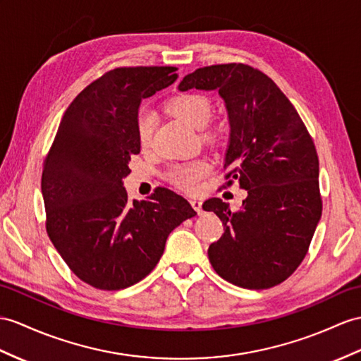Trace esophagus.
Wrapping results in <instances>:
<instances>
[{
  "label": "esophagus",
  "mask_w": 361,
  "mask_h": 361,
  "mask_svg": "<svg viewBox=\"0 0 361 361\" xmlns=\"http://www.w3.org/2000/svg\"><path fill=\"white\" fill-rule=\"evenodd\" d=\"M190 204H191L192 208H195V209L197 211V214L204 213V209H202V200H199V199H191Z\"/></svg>",
  "instance_id": "34e87169"
}]
</instances>
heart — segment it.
<instances>
[{
  "instance_id": "heart-1",
  "label": "heart",
  "mask_w": 361,
  "mask_h": 361,
  "mask_svg": "<svg viewBox=\"0 0 361 361\" xmlns=\"http://www.w3.org/2000/svg\"><path fill=\"white\" fill-rule=\"evenodd\" d=\"M169 109L179 119L187 122L195 128H204L213 113V105L205 94L200 93H180L173 96L169 101ZM154 119L152 111L140 109L137 113L136 130L140 147H148L152 144ZM211 171V165L207 159H192L187 162H174L165 171V179L171 185L185 191H196Z\"/></svg>"
}]
</instances>
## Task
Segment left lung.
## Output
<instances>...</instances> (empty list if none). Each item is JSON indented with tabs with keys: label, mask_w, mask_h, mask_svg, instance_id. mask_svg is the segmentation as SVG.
<instances>
[{
	"label": "left lung",
	"mask_w": 361,
	"mask_h": 361,
	"mask_svg": "<svg viewBox=\"0 0 361 361\" xmlns=\"http://www.w3.org/2000/svg\"><path fill=\"white\" fill-rule=\"evenodd\" d=\"M217 90L230 119L224 187L237 179L248 191L242 208L222 199L204 208L224 224L208 257L219 276L235 286L268 289L303 262L322 216L319 156L310 131L277 84L242 63L202 67L179 90Z\"/></svg>",
	"instance_id": "left-lung-1"
}]
</instances>
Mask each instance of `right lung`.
<instances>
[{"label":"right lung","mask_w":361,"mask_h":361,"mask_svg":"<svg viewBox=\"0 0 361 361\" xmlns=\"http://www.w3.org/2000/svg\"><path fill=\"white\" fill-rule=\"evenodd\" d=\"M176 67H118L94 79L68 105L42 164L46 230L84 283L119 291L157 265L169 234L197 213L182 196L157 187L128 200L122 179L139 154L140 99L171 85Z\"/></svg>","instance_id":"right-lung-1"}]
</instances>
